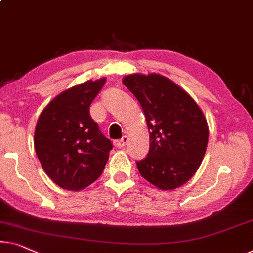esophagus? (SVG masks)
<instances>
[{
  "instance_id": "34e87169",
  "label": "esophagus",
  "mask_w": 253,
  "mask_h": 253,
  "mask_svg": "<svg viewBox=\"0 0 253 253\" xmlns=\"http://www.w3.org/2000/svg\"><path fill=\"white\" fill-rule=\"evenodd\" d=\"M128 142V137L127 136H124L122 139H116V141H114V145L116 146V148H124L127 144Z\"/></svg>"
}]
</instances>
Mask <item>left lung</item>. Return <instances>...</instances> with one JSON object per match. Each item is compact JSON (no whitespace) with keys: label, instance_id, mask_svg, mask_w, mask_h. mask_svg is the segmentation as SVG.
I'll use <instances>...</instances> for the list:
<instances>
[{"label":"left lung","instance_id":"1","mask_svg":"<svg viewBox=\"0 0 253 253\" xmlns=\"http://www.w3.org/2000/svg\"><path fill=\"white\" fill-rule=\"evenodd\" d=\"M145 115L150 150L137 161L139 174L164 191L188 182L201 165L209 138L207 119L197 102L159 74H131L123 78Z\"/></svg>","mask_w":253,"mask_h":253}]
</instances>
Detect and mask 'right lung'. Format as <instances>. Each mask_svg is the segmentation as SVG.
<instances>
[{
    "label": "right lung",
    "instance_id": "right-lung-1",
    "mask_svg": "<svg viewBox=\"0 0 253 253\" xmlns=\"http://www.w3.org/2000/svg\"><path fill=\"white\" fill-rule=\"evenodd\" d=\"M105 78L63 90L37 120L34 145L46 175L61 188L81 191L102 174L112 144L89 115Z\"/></svg>",
    "mask_w": 253,
    "mask_h": 253
}]
</instances>
